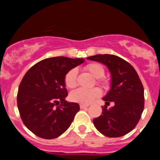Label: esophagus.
Returning <instances> with one entry per match:
<instances>
[{"label": "esophagus", "instance_id": "obj_1", "mask_svg": "<svg viewBox=\"0 0 160 160\" xmlns=\"http://www.w3.org/2000/svg\"><path fill=\"white\" fill-rule=\"evenodd\" d=\"M89 107V105H85V104H80V108L81 109H84V108H87Z\"/></svg>", "mask_w": 160, "mask_h": 160}]
</instances>
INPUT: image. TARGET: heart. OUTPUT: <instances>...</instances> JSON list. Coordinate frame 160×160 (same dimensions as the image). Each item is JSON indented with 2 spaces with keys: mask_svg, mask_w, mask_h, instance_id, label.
Here are the masks:
<instances>
[{
  "mask_svg": "<svg viewBox=\"0 0 160 160\" xmlns=\"http://www.w3.org/2000/svg\"><path fill=\"white\" fill-rule=\"evenodd\" d=\"M86 70L90 72L94 78H98L97 82L103 88L107 89L109 87V82L107 80L102 78L105 73V70L102 65L98 63H90L86 66ZM77 69L73 68L66 73L65 76V84L68 88H73L77 86ZM101 95V90L97 87L91 89L78 88L72 91L70 94V99L75 102L81 104H90L95 98Z\"/></svg>",
  "mask_w": 160,
  "mask_h": 160,
  "instance_id": "1",
  "label": "heart"
}]
</instances>
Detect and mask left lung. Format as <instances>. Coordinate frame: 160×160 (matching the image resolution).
Instances as JSON below:
<instances>
[{
    "label": "left lung",
    "mask_w": 160,
    "mask_h": 160,
    "mask_svg": "<svg viewBox=\"0 0 160 160\" xmlns=\"http://www.w3.org/2000/svg\"><path fill=\"white\" fill-rule=\"evenodd\" d=\"M106 65L111 74V90L102 99L106 104L102 115L93 120L96 129L107 137H121L132 131L144 108V90L132 66L112 54H97L87 58Z\"/></svg>",
    "instance_id": "1"
}]
</instances>
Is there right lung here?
Returning a JSON list of instances; mask_svg holds the SVG:
<instances>
[{
  "instance_id": "add662e5",
  "label": "right lung",
  "mask_w": 160,
  "mask_h": 160,
  "mask_svg": "<svg viewBox=\"0 0 160 160\" xmlns=\"http://www.w3.org/2000/svg\"><path fill=\"white\" fill-rule=\"evenodd\" d=\"M83 62V58H50L26 72L18 88V107L23 123L37 136L52 139L70 128L80 107L65 100V76Z\"/></svg>"
}]
</instances>
